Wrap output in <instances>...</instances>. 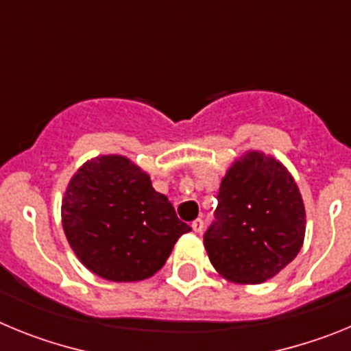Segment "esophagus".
I'll use <instances>...</instances> for the list:
<instances>
[{
	"instance_id": "1",
	"label": "esophagus",
	"mask_w": 351,
	"mask_h": 351,
	"mask_svg": "<svg viewBox=\"0 0 351 351\" xmlns=\"http://www.w3.org/2000/svg\"><path fill=\"white\" fill-rule=\"evenodd\" d=\"M191 228H193V232H202V228H204V221L202 219H195L193 223H191Z\"/></svg>"
}]
</instances>
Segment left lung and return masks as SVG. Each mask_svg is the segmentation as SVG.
Returning <instances> with one entry per match:
<instances>
[{"mask_svg":"<svg viewBox=\"0 0 351 351\" xmlns=\"http://www.w3.org/2000/svg\"><path fill=\"white\" fill-rule=\"evenodd\" d=\"M214 218L204 246L214 269L234 283L271 280L302 247V197L287 167L271 154L247 151L232 163Z\"/></svg>","mask_w":351,"mask_h":351,"instance_id":"left-lung-1","label":"left lung"}]
</instances>
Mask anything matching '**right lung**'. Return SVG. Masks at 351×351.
<instances>
[{
	"mask_svg": "<svg viewBox=\"0 0 351 351\" xmlns=\"http://www.w3.org/2000/svg\"><path fill=\"white\" fill-rule=\"evenodd\" d=\"M61 221L77 258L117 283L151 278L191 230L147 173L119 154L96 156L77 170L64 191Z\"/></svg>",
	"mask_w": 351,
	"mask_h": 351,
	"instance_id": "right-lung-1",
	"label": "right lung"
}]
</instances>
